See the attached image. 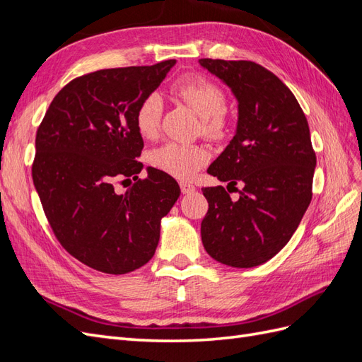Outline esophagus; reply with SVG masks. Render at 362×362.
Listing matches in <instances>:
<instances>
[{"mask_svg":"<svg viewBox=\"0 0 362 362\" xmlns=\"http://www.w3.org/2000/svg\"><path fill=\"white\" fill-rule=\"evenodd\" d=\"M180 187H181L182 194H189V193H193V192L196 190L194 185L190 184V182H187V181H181V182H180Z\"/></svg>","mask_w":362,"mask_h":362,"instance_id":"obj_1","label":"esophagus"}]
</instances>
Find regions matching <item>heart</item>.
<instances>
[{
  "label": "heart",
  "mask_w": 362,
  "mask_h": 362,
  "mask_svg": "<svg viewBox=\"0 0 362 362\" xmlns=\"http://www.w3.org/2000/svg\"><path fill=\"white\" fill-rule=\"evenodd\" d=\"M172 92L202 117V131L210 137H223L226 133L225 93L216 83L201 75H185L172 86ZM160 96L152 93L140 103L136 112V127L141 137L157 134L161 116ZM210 158V152L202 145L168 141L151 152L149 161L156 169L178 180L193 178Z\"/></svg>",
  "instance_id": "heart-1"
}]
</instances>
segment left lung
I'll use <instances>...</instances> for the list:
<instances>
[{
	"label": "left lung",
	"mask_w": 362,
	"mask_h": 362,
	"mask_svg": "<svg viewBox=\"0 0 362 362\" xmlns=\"http://www.w3.org/2000/svg\"><path fill=\"white\" fill-rule=\"evenodd\" d=\"M199 63L238 103L235 134L206 172L228 185L243 184L238 199L222 185L202 189L208 201L202 243L222 264L255 267L290 242L311 202L315 154L308 120L288 87L259 64Z\"/></svg>",
	"instance_id": "left-lung-1"
}]
</instances>
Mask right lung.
I'll list each match as a JSON object with an SVG mask.
<instances>
[{
  "label": "right lung",
  "instance_id": "add662e5",
  "mask_svg": "<svg viewBox=\"0 0 362 362\" xmlns=\"http://www.w3.org/2000/svg\"><path fill=\"white\" fill-rule=\"evenodd\" d=\"M177 60L103 69L72 80L54 98L36 134L33 182L54 234L83 264L124 275L154 257L161 218L180 198L170 175L148 177L116 193L117 177H134L144 139L140 103Z\"/></svg>",
  "mask_w": 362,
  "mask_h": 362
}]
</instances>
